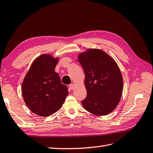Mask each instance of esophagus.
<instances>
[{
  "label": "esophagus",
  "mask_w": 153,
  "mask_h": 153,
  "mask_svg": "<svg viewBox=\"0 0 153 153\" xmlns=\"http://www.w3.org/2000/svg\"><path fill=\"white\" fill-rule=\"evenodd\" d=\"M69 88H70L71 90H73V89H74V88H75V85L74 84H69Z\"/></svg>",
  "instance_id": "1"
}]
</instances>
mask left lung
Masks as SVG:
<instances>
[{"label": "left lung", "instance_id": "8db88e82", "mask_svg": "<svg viewBox=\"0 0 153 153\" xmlns=\"http://www.w3.org/2000/svg\"><path fill=\"white\" fill-rule=\"evenodd\" d=\"M84 69L87 97L84 108L96 115H105L116 108L121 100L123 79L117 63L100 49L90 48L78 55Z\"/></svg>", "mask_w": 153, "mask_h": 153}]
</instances>
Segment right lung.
<instances>
[{
    "label": "right lung",
    "instance_id": "add662e5",
    "mask_svg": "<svg viewBox=\"0 0 153 153\" xmlns=\"http://www.w3.org/2000/svg\"><path fill=\"white\" fill-rule=\"evenodd\" d=\"M59 59L43 54L32 62L22 84L25 103L32 112L47 117L61 108L68 95L66 85L55 71Z\"/></svg>",
    "mask_w": 153,
    "mask_h": 153
}]
</instances>
